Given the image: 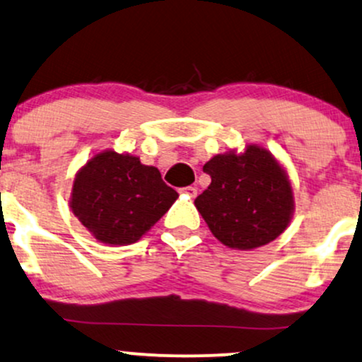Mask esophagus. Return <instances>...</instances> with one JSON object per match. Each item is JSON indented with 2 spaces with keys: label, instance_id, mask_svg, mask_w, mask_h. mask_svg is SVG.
<instances>
[{
  "label": "esophagus",
  "instance_id": "obj_1",
  "mask_svg": "<svg viewBox=\"0 0 362 362\" xmlns=\"http://www.w3.org/2000/svg\"><path fill=\"white\" fill-rule=\"evenodd\" d=\"M182 191H185L186 194H189V197H197L198 188L197 186H186V188H182Z\"/></svg>",
  "mask_w": 362,
  "mask_h": 362
}]
</instances>
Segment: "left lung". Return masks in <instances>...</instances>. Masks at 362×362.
Wrapping results in <instances>:
<instances>
[{"label":"left lung","instance_id":"1","mask_svg":"<svg viewBox=\"0 0 362 362\" xmlns=\"http://www.w3.org/2000/svg\"><path fill=\"white\" fill-rule=\"evenodd\" d=\"M211 177L194 199L210 230L232 249L250 250L269 244L291 218L293 191L286 173L264 148L215 156L203 165Z\"/></svg>","mask_w":362,"mask_h":362}]
</instances>
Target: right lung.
Listing matches in <instances>:
<instances>
[{
	"label": "right lung",
	"mask_w": 362,
	"mask_h": 362,
	"mask_svg": "<svg viewBox=\"0 0 362 362\" xmlns=\"http://www.w3.org/2000/svg\"><path fill=\"white\" fill-rule=\"evenodd\" d=\"M177 193L139 157L106 151L78 173L71 208L105 244H134L171 208Z\"/></svg>",
	"instance_id": "add662e5"
}]
</instances>
